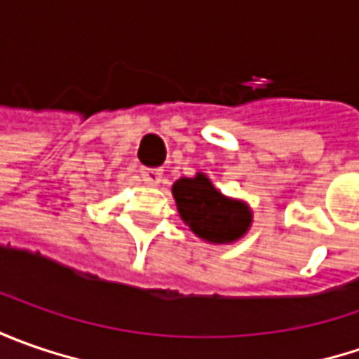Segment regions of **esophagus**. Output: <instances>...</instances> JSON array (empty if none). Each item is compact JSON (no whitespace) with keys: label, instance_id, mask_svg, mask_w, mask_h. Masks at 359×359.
Segmentation results:
<instances>
[{"label":"esophagus","instance_id":"obj_1","mask_svg":"<svg viewBox=\"0 0 359 359\" xmlns=\"http://www.w3.org/2000/svg\"><path fill=\"white\" fill-rule=\"evenodd\" d=\"M142 177H144V182L147 184V186H158V184H161V175H163V172L161 170H158V168H142Z\"/></svg>","mask_w":359,"mask_h":359}]
</instances>
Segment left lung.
I'll list each match as a JSON object with an SVG mask.
<instances>
[{
    "mask_svg": "<svg viewBox=\"0 0 359 359\" xmlns=\"http://www.w3.org/2000/svg\"><path fill=\"white\" fill-rule=\"evenodd\" d=\"M172 191L182 219L203 240L229 243L241 238L252 224L248 205L224 198L203 173L177 180Z\"/></svg>",
    "mask_w": 359,
    "mask_h": 359,
    "instance_id": "1",
    "label": "left lung"
}]
</instances>
